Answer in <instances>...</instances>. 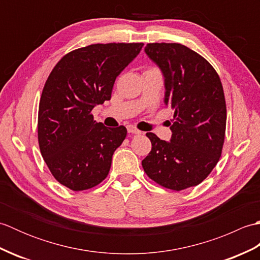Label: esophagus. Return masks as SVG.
Listing matches in <instances>:
<instances>
[{
  "label": "esophagus",
  "instance_id": "1",
  "mask_svg": "<svg viewBox=\"0 0 260 260\" xmlns=\"http://www.w3.org/2000/svg\"><path fill=\"white\" fill-rule=\"evenodd\" d=\"M127 132H128V133H131V134H136V135H140L142 132L141 131H139L136 128L135 126H133V125H128L127 126Z\"/></svg>",
  "mask_w": 260,
  "mask_h": 260
}]
</instances>
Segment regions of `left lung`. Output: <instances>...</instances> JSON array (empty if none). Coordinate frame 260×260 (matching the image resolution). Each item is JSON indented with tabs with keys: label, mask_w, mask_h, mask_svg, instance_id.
<instances>
[{
	"label": "left lung",
	"mask_w": 260,
	"mask_h": 260,
	"mask_svg": "<svg viewBox=\"0 0 260 260\" xmlns=\"http://www.w3.org/2000/svg\"><path fill=\"white\" fill-rule=\"evenodd\" d=\"M144 50L162 71L164 104L174 116L170 142L146 133L152 150L143 169L167 189L196 186L221 156L227 120L221 80L206 59L180 43H148Z\"/></svg>",
	"instance_id": "1"
}]
</instances>
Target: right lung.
<instances>
[{
  "instance_id": "obj_1",
  "label": "right lung",
  "mask_w": 260,
  "mask_h": 260,
  "mask_svg": "<svg viewBox=\"0 0 260 260\" xmlns=\"http://www.w3.org/2000/svg\"><path fill=\"white\" fill-rule=\"evenodd\" d=\"M143 43H97L66 54L43 87L38 114L42 157L59 183L88 190L106 179L124 126L96 123L92 108L112 97L114 82Z\"/></svg>"
}]
</instances>
